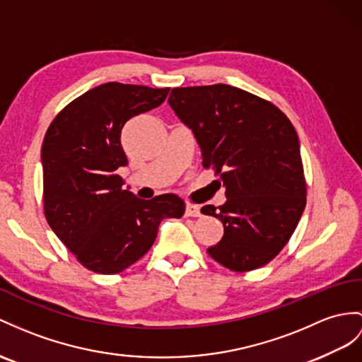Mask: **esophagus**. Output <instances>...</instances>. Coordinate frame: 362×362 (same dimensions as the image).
<instances>
[{
    "mask_svg": "<svg viewBox=\"0 0 362 362\" xmlns=\"http://www.w3.org/2000/svg\"><path fill=\"white\" fill-rule=\"evenodd\" d=\"M186 216H201V209L197 204H187L186 206Z\"/></svg>",
    "mask_w": 362,
    "mask_h": 362,
    "instance_id": "34e87169",
    "label": "esophagus"
}]
</instances>
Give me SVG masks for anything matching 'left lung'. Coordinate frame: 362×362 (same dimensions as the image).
I'll use <instances>...</instances> for the list:
<instances>
[{
    "instance_id": "8db88e82",
    "label": "left lung",
    "mask_w": 362,
    "mask_h": 362,
    "mask_svg": "<svg viewBox=\"0 0 362 362\" xmlns=\"http://www.w3.org/2000/svg\"><path fill=\"white\" fill-rule=\"evenodd\" d=\"M169 104L221 176L227 201L201 214L224 236L207 253L233 272L266 266L283 250L305 207V180L292 122L276 105L227 84L176 87Z\"/></svg>"
}]
</instances>
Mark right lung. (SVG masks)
<instances>
[{
    "label": "right lung",
    "mask_w": 362,
    "mask_h": 362,
    "mask_svg": "<svg viewBox=\"0 0 362 362\" xmlns=\"http://www.w3.org/2000/svg\"><path fill=\"white\" fill-rule=\"evenodd\" d=\"M165 89L105 83L78 96L52 121L42 141L44 214L76 259L115 275L148 252L164 218H181L184 201L165 193L141 199L117 169L127 165L121 129L165 101Z\"/></svg>",
    "instance_id": "1"
}]
</instances>
